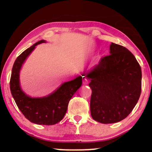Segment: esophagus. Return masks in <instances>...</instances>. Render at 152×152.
Masks as SVG:
<instances>
[{
    "mask_svg": "<svg viewBox=\"0 0 152 152\" xmlns=\"http://www.w3.org/2000/svg\"><path fill=\"white\" fill-rule=\"evenodd\" d=\"M83 81H84V82H87V79H86L85 76H84V77H83Z\"/></svg>",
    "mask_w": 152,
    "mask_h": 152,
    "instance_id": "34e87169",
    "label": "esophagus"
}]
</instances>
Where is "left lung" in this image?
Returning <instances> with one entry per match:
<instances>
[{
    "instance_id": "1",
    "label": "left lung",
    "mask_w": 152,
    "mask_h": 152,
    "mask_svg": "<svg viewBox=\"0 0 152 152\" xmlns=\"http://www.w3.org/2000/svg\"><path fill=\"white\" fill-rule=\"evenodd\" d=\"M110 53L84 74L90 80L91 116L102 124L117 123L126 118L141 93V68L134 55L113 42Z\"/></svg>"
}]
</instances>
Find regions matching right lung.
<instances>
[{
    "mask_svg": "<svg viewBox=\"0 0 152 152\" xmlns=\"http://www.w3.org/2000/svg\"><path fill=\"white\" fill-rule=\"evenodd\" d=\"M42 42L45 41H38L18 56L12 67L10 90L17 106L29 121L39 125H53L64 118L70 99L82 85V78L78 76L73 80L65 82L45 97L31 98L27 96L20 86V70L35 46Z\"/></svg>",
    "mask_w": 152,
    "mask_h": 152,
    "instance_id": "add662e5",
    "label": "right lung"
}]
</instances>
